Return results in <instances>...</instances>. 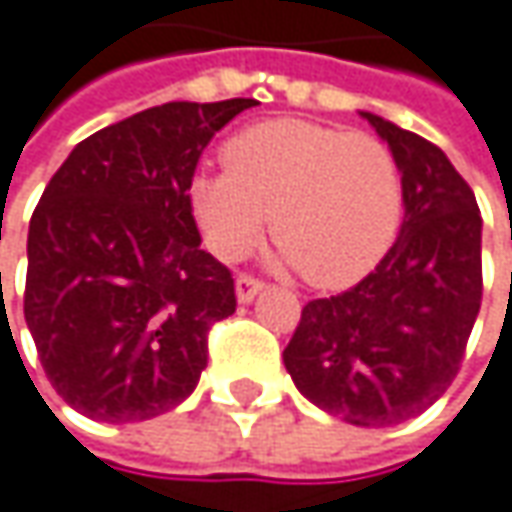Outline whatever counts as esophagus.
Segmentation results:
<instances>
[{"instance_id": "obj_1", "label": "esophagus", "mask_w": 512, "mask_h": 512, "mask_svg": "<svg viewBox=\"0 0 512 512\" xmlns=\"http://www.w3.org/2000/svg\"><path fill=\"white\" fill-rule=\"evenodd\" d=\"M263 281H257V278H252V275H240L237 278V284H234V289H237V301L240 304H249V301H255V295L263 289Z\"/></svg>"}]
</instances>
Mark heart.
I'll return each instance as SVG.
<instances>
[{
  "instance_id": "b5f03b06",
  "label": "heart",
  "mask_w": 512,
  "mask_h": 512,
  "mask_svg": "<svg viewBox=\"0 0 512 512\" xmlns=\"http://www.w3.org/2000/svg\"><path fill=\"white\" fill-rule=\"evenodd\" d=\"M223 173H199L191 208L220 260L252 252L266 220L281 263L321 289L362 281L394 246L403 179L391 150L368 133L278 118L223 147Z\"/></svg>"
}]
</instances>
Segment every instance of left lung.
I'll use <instances>...</instances> for the list:
<instances>
[{
  "label": "left lung",
  "instance_id": "obj_1",
  "mask_svg": "<svg viewBox=\"0 0 512 512\" xmlns=\"http://www.w3.org/2000/svg\"><path fill=\"white\" fill-rule=\"evenodd\" d=\"M403 179V226L376 269L316 298L284 350L295 388L350 426L385 429L423 414L461 368L481 310V214L446 153L359 112Z\"/></svg>",
  "mask_w": 512,
  "mask_h": 512
}]
</instances>
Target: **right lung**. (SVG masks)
Wrapping results in <instances>:
<instances>
[{
    "mask_svg": "<svg viewBox=\"0 0 512 512\" xmlns=\"http://www.w3.org/2000/svg\"><path fill=\"white\" fill-rule=\"evenodd\" d=\"M252 98L170 101L83 138L28 226L25 324L54 391L101 423L179 406L208 365L234 278L199 249L202 150Z\"/></svg>",
    "mask_w": 512,
    "mask_h": 512,
    "instance_id": "1",
    "label": "right lung"
}]
</instances>
